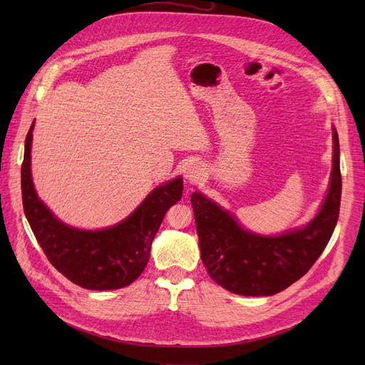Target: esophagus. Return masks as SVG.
I'll return each instance as SVG.
<instances>
[{
    "label": "esophagus",
    "mask_w": 365,
    "mask_h": 365,
    "mask_svg": "<svg viewBox=\"0 0 365 365\" xmlns=\"http://www.w3.org/2000/svg\"><path fill=\"white\" fill-rule=\"evenodd\" d=\"M184 175H185V180L187 182H197L200 181L202 176H204V168L200 164V163H190L189 165H187L185 170H184Z\"/></svg>",
    "instance_id": "1"
}]
</instances>
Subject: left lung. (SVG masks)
I'll list each match as a JSON object with an SVG mask.
<instances>
[{"instance_id":"left-lung-1","label":"left lung","mask_w":365,"mask_h":365,"mask_svg":"<svg viewBox=\"0 0 365 365\" xmlns=\"http://www.w3.org/2000/svg\"><path fill=\"white\" fill-rule=\"evenodd\" d=\"M332 173L324 201L314 219L282 235L250 231L228 210L201 192L192 193V207L201 259L219 286L239 295H274L311 269L332 236L341 202L339 141L332 126Z\"/></svg>"}]
</instances>
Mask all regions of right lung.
<instances>
[{
  "mask_svg": "<svg viewBox=\"0 0 365 365\" xmlns=\"http://www.w3.org/2000/svg\"><path fill=\"white\" fill-rule=\"evenodd\" d=\"M33 121L24 146L21 168L24 213L38 244L50 263L81 288L93 291L120 289L145 271L152 240L168 210L181 200L182 178L155 187L128 217L102 230H82L62 222L43 204L31 178Z\"/></svg>",
  "mask_w": 365,
  "mask_h": 365,
  "instance_id": "right-lung-1",
  "label": "right lung"
}]
</instances>
